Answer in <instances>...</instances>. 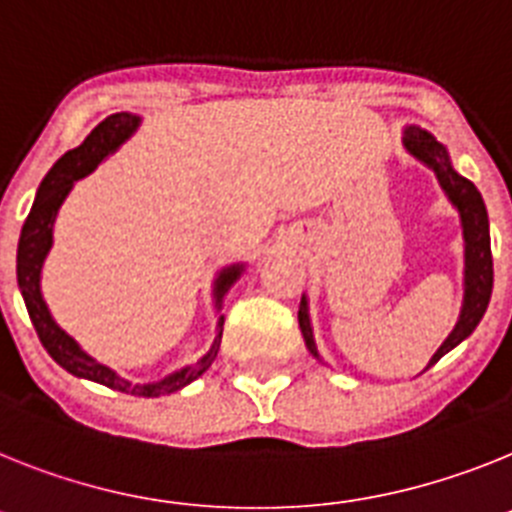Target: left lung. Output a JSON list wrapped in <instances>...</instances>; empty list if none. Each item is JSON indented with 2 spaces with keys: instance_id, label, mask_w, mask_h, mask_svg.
Instances as JSON below:
<instances>
[{
  "instance_id": "left-lung-1",
  "label": "left lung",
  "mask_w": 512,
  "mask_h": 512,
  "mask_svg": "<svg viewBox=\"0 0 512 512\" xmlns=\"http://www.w3.org/2000/svg\"><path fill=\"white\" fill-rule=\"evenodd\" d=\"M404 149L410 151L417 162L435 172L438 182H441L443 193L448 195V201L459 208L461 226H464V304H461V314L451 335L446 337L438 353L430 358L428 368L441 361L443 355L451 353L459 342H464L471 332L477 330V324L482 322L487 304L492 296V250H490V221H487V208H484L482 195L474 188V182L461 177L459 172L453 170L448 151L441 141H435L428 131L410 126L404 131ZM299 327L304 335L306 348L314 358H319L317 345H314V335H311V322H309V306H306V296H301L299 306ZM425 368V371H428Z\"/></svg>"
}]
</instances>
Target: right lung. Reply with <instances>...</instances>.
<instances>
[{
  "instance_id": "1",
  "label": "right lung",
  "mask_w": 512,
  "mask_h": 512,
  "mask_svg": "<svg viewBox=\"0 0 512 512\" xmlns=\"http://www.w3.org/2000/svg\"><path fill=\"white\" fill-rule=\"evenodd\" d=\"M139 123V115H108L105 121L97 123V126L92 128L90 136H87L77 149L66 151L64 157L48 170V175L43 177L41 182V188H38V195H35L28 219H25L20 231V244H17V286H20L22 299H25V306H28V314L30 319H33L35 332L41 337L43 348L48 350V355H51L53 361L59 363L61 368H66V371L79 376V379L97 381V384L108 386V389L133 394V397H162V394L180 391L182 386H188L190 381H195L211 368V363L216 361V353H219L221 332H224V317H219V322H216L213 345L201 361L193 363V366L180 368V371L170 373V376H164V379L151 381V384H131V381L121 379L115 371H110L108 366H102L95 358H90V355L79 348L74 337L66 335L59 324L53 322L51 311H48L41 293L43 260H46L48 250H51L53 244V221H56V213H59L61 203L66 201V195L74 188V182L82 180L84 175H90L102 159L108 157V154H113L123 141L131 139L133 131L139 128ZM242 268L244 265L237 262V265H229V268L221 270L219 278H216V286H213L216 306H221L224 293L229 291L231 283L242 275Z\"/></svg>"
}]
</instances>
